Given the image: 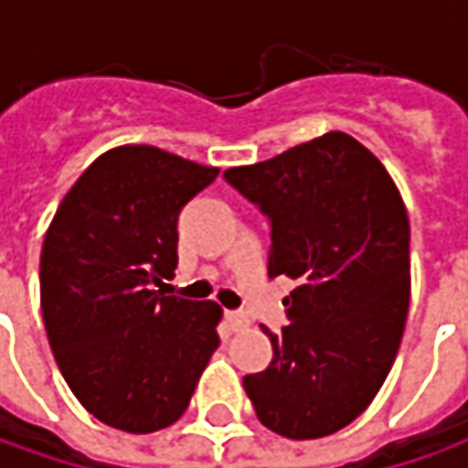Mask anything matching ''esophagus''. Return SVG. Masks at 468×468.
<instances>
[{
    "instance_id": "obj_1",
    "label": "esophagus",
    "mask_w": 468,
    "mask_h": 468,
    "mask_svg": "<svg viewBox=\"0 0 468 468\" xmlns=\"http://www.w3.org/2000/svg\"><path fill=\"white\" fill-rule=\"evenodd\" d=\"M226 328L231 333H239L250 328V317L244 313H226Z\"/></svg>"
}]
</instances>
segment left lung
Instances as JSON below:
<instances>
[{
  "label": "left lung",
  "instance_id": "left-lung-1",
  "mask_svg": "<svg viewBox=\"0 0 468 468\" xmlns=\"http://www.w3.org/2000/svg\"><path fill=\"white\" fill-rule=\"evenodd\" d=\"M224 176L271 218L268 276L297 281L273 362L244 378L268 430L325 438L378 396L401 346L411 265L409 216L380 158L346 133H325Z\"/></svg>",
  "mask_w": 468,
  "mask_h": 468
}]
</instances>
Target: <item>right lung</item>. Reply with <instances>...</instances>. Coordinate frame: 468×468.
<instances>
[{
  "label": "right lung",
  "mask_w": 468,
  "mask_h": 468,
  "mask_svg": "<svg viewBox=\"0 0 468 468\" xmlns=\"http://www.w3.org/2000/svg\"><path fill=\"white\" fill-rule=\"evenodd\" d=\"M216 166L154 145L101 154L46 229L41 313L54 359L99 422L148 435L187 411L218 349L216 302L166 297L176 216Z\"/></svg>",
  "instance_id": "obj_1"
}]
</instances>
